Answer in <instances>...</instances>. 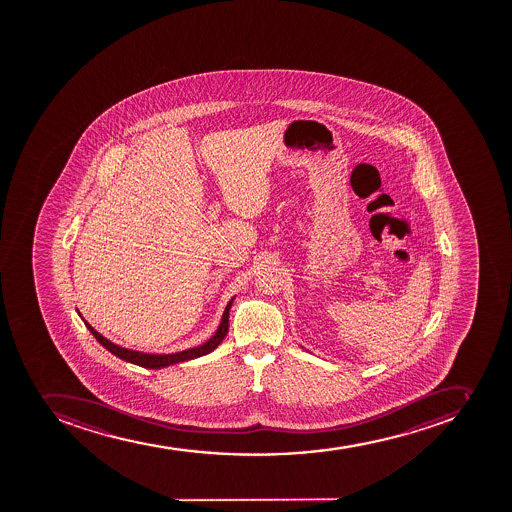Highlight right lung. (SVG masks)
I'll return each mask as SVG.
<instances>
[{"instance_id":"1","label":"right lung","mask_w":512,"mask_h":512,"mask_svg":"<svg viewBox=\"0 0 512 512\" xmlns=\"http://www.w3.org/2000/svg\"><path fill=\"white\" fill-rule=\"evenodd\" d=\"M231 306L232 301H229L226 309H224V314H222V321L221 324H219L218 331H216V334H214L208 342H204L203 345H199V347H195V349L183 350V352L178 353H170V355H150V353L123 349V347H119V345L113 344V342H109L108 339H105L100 332H96L95 329H93V327H91L86 321L85 326L88 327V331H90L91 334L95 335V339L98 340L106 350L114 353L116 357L123 358L126 362L134 363V365H139V367L157 370V368L186 362V360H193V358L203 357L206 353L213 352V350L221 344L222 339L226 337L227 331H229V309H231Z\"/></svg>"}]
</instances>
